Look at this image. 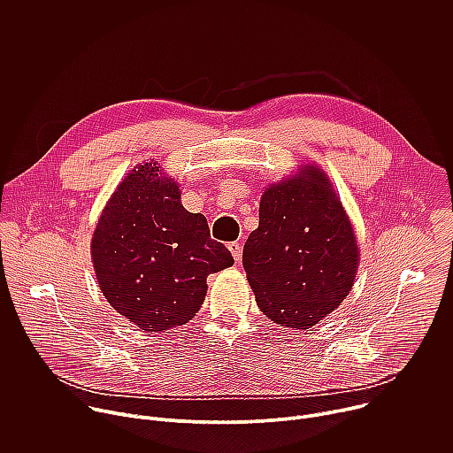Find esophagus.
<instances>
[{"instance_id":"1","label":"esophagus","mask_w":453,"mask_h":453,"mask_svg":"<svg viewBox=\"0 0 453 453\" xmlns=\"http://www.w3.org/2000/svg\"><path fill=\"white\" fill-rule=\"evenodd\" d=\"M227 249L231 250V254H233V257H234V262L240 264V262H242V245H240L238 242H229V243H227Z\"/></svg>"}]
</instances>
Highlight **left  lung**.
Returning a JSON list of instances; mask_svg holds the SVG:
<instances>
[{
  "label": "left lung",
  "instance_id": "8db88e82",
  "mask_svg": "<svg viewBox=\"0 0 453 453\" xmlns=\"http://www.w3.org/2000/svg\"><path fill=\"white\" fill-rule=\"evenodd\" d=\"M242 260L257 306L285 328L308 330L346 299L358 245L325 172L304 165L264 191Z\"/></svg>",
  "mask_w": 453,
  "mask_h": 453
}]
</instances>
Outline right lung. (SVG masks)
Segmentation results:
<instances>
[{
  "instance_id": "right-lung-1",
  "label": "right lung",
  "mask_w": 453,
  "mask_h": 453,
  "mask_svg": "<svg viewBox=\"0 0 453 453\" xmlns=\"http://www.w3.org/2000/svg\"><path fill=\"white\" fill-rule=\"evenodd\" d=\"M157 163H143L118 184L96 224L91 256L111 306L149 334L191 320L206 278L234 264L211 240L203 213L180 204V189Z\"/></svg>"
}]
</instances>
